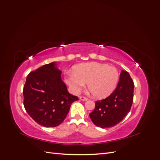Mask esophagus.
<instances>
[{"label": "esophagus", "mask_w": 160, "mask_h": 160, "mask_svg": "<svg viewBox=\"0 0 160 160\" xmlns=\"http://www.w3.org/2000/svg\"><path fill=\"white\" fill-rule=\"evenodd\" d=\"M79 99L81 100H82V101H88V98H85V97H83V96L79 97Z\"/></svg>", "instance_id": "esophagus-1"}]
</instances>
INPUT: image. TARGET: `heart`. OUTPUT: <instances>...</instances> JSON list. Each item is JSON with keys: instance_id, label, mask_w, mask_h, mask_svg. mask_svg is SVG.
<instances>
[{"instance_id": "b5f03b06", "label": "heart", "mask_w": 160, "mask_h": 160, "mask_svg": "<svg viewBox=\"0 0 160 160\" xmlns=\"http://www.w3.org/2000/svg\"><path fill=\"white\" fill-rule=\"evenodd\" d=\"M119 79V72L115 67L91 62L72 67V72L67 73L65 80L75 94L79 93L88 83V89L93 98L103 99L113 93Z\"/></svg>"}]
</instances>
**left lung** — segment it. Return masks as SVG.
Listing matches in <instances>:
<instances>
[{
  "label": "left lung",
  "mask_w": 160,
  "mask_h": 160,
  "mask_svg": "<svg viewBox=\"0 0 160 160\" xmlns=\"http://www.w3.org/2000/svg\"><path fill=\"white\" fill-rule=\"evenodd\" d=\"M134 85L129 72L122 70L117 88L108 98L95 102L89 114L98 127L108 128L119 123L129 112L133 99Z\"/></svg>",
  "instance_id": "left-lung-1"
}]
</instances>
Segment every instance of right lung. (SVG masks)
<instances>
[{"label":"right lung","instance_id":"right-lung-1","mask_svg":"<svg viewBox=\"0 0 160 160\" xmlns=\"http://www.w3.org/2000/svg\"><path fill=\"white\" fill-rule=\"evenodd\" d=\"M61 72L57 62H52L31 72L24 85L26 111L38 124L46 128L60 125L71 104L79 99L67 91Z\"/></svg>","mask_w":160,"mask_h":160}]
</instances>
